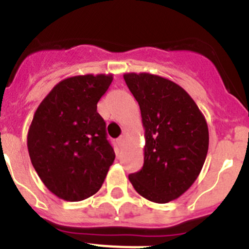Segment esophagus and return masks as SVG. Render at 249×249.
Listing matches in <instances>:
<instances>
[{
    "mask_svg": "<svg viewBox=\"0 0 249 249\" xmlns=\"http://www.w3.org/2000/svg\"><path fill=\"white\" fill-rule=\"evenodd\" d=\"M122 142H123V137H122V136H121V137L118 138V140H117V144H118V147L122 146Z\"/></svg>",
    "mask_w": 249,
    "mask_h": 249,
    "instance_id": "obj_1",
    "label": "esophagus"
}]
</instances>
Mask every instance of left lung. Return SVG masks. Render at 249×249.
<instances>
[{"label":"left lung","instance_id":"obj_1","mask_svg":"<svg viewBox=\"0 0 249 249\" xmlns=\"http://www.w3.org/2000/svg\"><path fill=\"white\" fill-rule=\"evenodd\" d=\"M140 105L144 128V163L128 176L133 188L156 203L183 195L197 179L208 152V126L181 86L151 73H124Z\"/></svg>","mask_w":249,"mask_h":249}]
</instances>
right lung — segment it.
Segmentation results:
<instances>
[{
    "instance_id": "obj_1",
    "label": "right lung",
    "mask_w": 249,
    "mask_h": 249,
    "mask_svg": "<svg viewBox=\"0 0 249 249\" xmlns=\"http://www.w3.org/2000/svg\"><path fill=\"white\" fill-rule=\"evenodd\" d=\"M112 74H83L57 83L39 103L27 135L32 166L58 198L78 202L102 187L114 151L97 103Z\"/></svg>"
}]
</instances>
